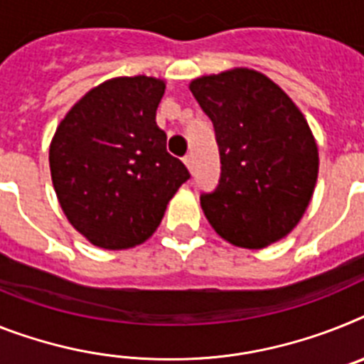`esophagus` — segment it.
I'll return each mask as SVG.
<instances>
[{
	"instance_id": "obj_1",
	"label": "esophagus",
	"mask_w": 364,
	"mask_h": 364,
	"mask_svg": "<svg viewBox=\"0 0 364 364\" xmlns=\"http://www.w3.org/2000/svg\"><path fill=\"white\" fill-rule=\"evenodd\" d=\"M183 163H185V166H187L188 170H191V172H192V168H194V161H192V155L191 154L183 157Z\"/></svg>"
}]
</instances>
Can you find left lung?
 <instances>
[{
    "label": "left lung",
    "instance_id": "1",
    "mask_svg": "<svg viewBox=\"0 0 364 364\" xmlns=\"http://www.w3.org/2000/svg\"><path fill=\"white\" fill-rule=\"evenodd\" d=\"M215 125L218 187L201 194L216 233L240 248H267L304 216L318 177L309 124L272 79L250 68L225 70L191 83Z\"/></svg>",
    "mask_w": 364,
    "mask_h": 364
}]
</instances>
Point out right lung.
<instances>
[{
  "label": "right lung",
  "mask_w": 364,
  "mask_h": 364,
  "mask_svg": "<svg viewBox=\"0 0 364 364\" xmlns=\"http://www.w3.org/2000/svg\"><path fill=\"white\" fill-rule=\"evenodd\" d=\"M163 79L114 77L88 90L50 146L57 200L97 248L125 250L154 235L168 201L191 173L166 151L155 114Z\"/></svg>",
  "instance_id": "obj_1"
}]
</instances>
